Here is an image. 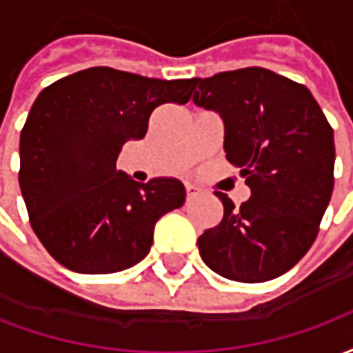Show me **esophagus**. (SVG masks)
<instances>
[{"label": "esophagus", "instance_id": "34e87169", "mask_svg": "<svg viewBox=\"0 0 353 353\" xmlns=\"http://www.w3.org/2000/svg\"><path fill=\"white\" fill-rule=\"evenodd\" d=\"M185 191H187V199H194V196H199L200 194L199 187H194V185L191 183L185 185Z\"/></svg>", "mask_w": 353, "mask_h": 353}]
</instances>
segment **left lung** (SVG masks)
<instances>
[{
	"instance_id": "1",
	"label": "left lung",
	"mask_w": 353,
	"mask_h": 353,
	"mask_svg": "<svg viewBox=\"0 0 353 353\" xmlns=\"http://www.w3.org/2000/svg\"><path fill=\"white\" fill-rule=\"evenodd\" d=\"M192 81L194 105L221 117L227 161L252 191L240 208L215 191L223 219L199 238L200 257L229 280H274L318 236L334 185L333 128L308 88L265 68Z\"/></svg>"
}]
</instances>
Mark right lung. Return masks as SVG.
I'll return each mask as SVG.
<instances>
[{
  "instance_id": "add662e5",
  "label": "right lung",
  "mask_w": 353,
  "mask_h": 353,
  "mask_svg": "<svg viewBox=\"0 0 353 353\" xmlns=\"http://www.w3.org/2000/svg\"><path fill=\"white\" fill-rule=\"evenodd\" d=\"M192 79L90 68L41 90L20 134L19 183L45 250L79 274L126 270L147 257L154 225L185 202L174 177L138 183L117 170L161 103L183 105Z\"/></svg>"
}]
</instances>
